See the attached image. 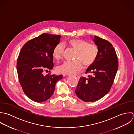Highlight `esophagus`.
<instances>
[{
  "mask_svg": "<svg viewBox=\"0 0 134 134\" xmlns=\"http://www.w3.org/2000/svg\"><path fill=\"white\" fill-rule=\"evenodd\" d=\"M73 77H75L77 80H79V78H80V77H79V76H77V75H75V76H73Z\"/></svg>",
  "mask_w": 134,
  "mask_h": 134,
  "instance_id": "obj_1",
  "label": "esophagus"
}]
</instances>
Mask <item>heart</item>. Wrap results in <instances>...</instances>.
I'll use <instances>...</instances> for the list:
<instances>
[{
	"instance_id": "b5f03b06",
	"label": "heart",
	"mask_w": 134,
	"mask_h": 134,
	"mask_svg": "<svg viewBox=\"0 0 134 134\" xmlns=\"http://www.w3.org/2000/svg\"><path fill=\"white\" fill-rule=\"evenodd\" d=\"M66 44L70 48L76 51L73 62H65L57 68V71L64 75H72L80 71L82 68V65L85 68L92 66L95 62L98 54V48L94 44H90L86 40L78 38L69 40ZM65 50V47L58 43L54 48L53 56L58 60L60 59Z\"/></svg>"
}]
</instances>
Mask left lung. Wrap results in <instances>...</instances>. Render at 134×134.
Wrapping results in <instances>:
<instances>
[{"label":"left lung","mask_w":134,"mask_h":134,"mask_svg":"<svg viewBox=\"0 0 134 134\" xmlns=\"http://www.w3.org/2000/svg\"><path fill=\"white\" fill-rule=\"evenodd\" d=\"M98 48L94 64L85 72L87 78H80L76 89L77 96L85 102H96L110 90L118 69V57L112 44L105 39L95 36L93 39Z\"/></svg>","instance_id":"obj_1"}]
</instances>
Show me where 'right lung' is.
<instances>
[{
    "mask_svg": "<svg viewBox=\"0 0 134 134\" xmlns=\"http://www.w3.org/2000/svg\"><path fill=\"white\" fill-rule=\"evenodd\" d=\"M61 36L43 33L28 41L22 47L17 60L16 69L20 83L28 98L37 103L49 99L53 95L56 83L63 78L44 71L53 67V50Z\"/></svg>",
    "mask_w": 134,
    "mask_h": 134,
    "instance_id": "obj_1",
    "label": "right lung"
}]
</instances>
